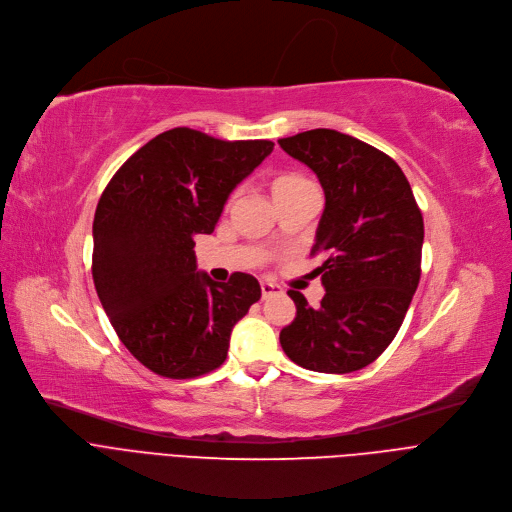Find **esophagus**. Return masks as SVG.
Wrapping results in <instances>:
<instances>
[{
  "label": "esophagus",
  "mask_w": 512,
  "mask_h": 512,
  "mask_svg": "<svg viewBox=\"0 0 512 512\" xmlns=\"http://www.w3.org/2000/svg\"><path fill=\"white\" fill-rule=\"evenodd\" d=\"M278 292H282V288L278 286V284H274V282H261V294H263V299H267V297H272V294H278Z\"/></svg>",
  "instance_id": "34e87169"
}]
</instances>
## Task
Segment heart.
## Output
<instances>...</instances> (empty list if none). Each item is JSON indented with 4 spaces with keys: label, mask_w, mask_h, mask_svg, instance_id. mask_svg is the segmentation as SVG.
Segmentation results:
<instances>
[{
    "label": "heart",
    "mask_w": 512,
    "mask_h": 512,
    "mask_svg": "<svg viewBox=\"0 0 512 512\" xmlns=\"http://www.w3.org/2000/svg\"><path fill=\"white\" fill-rule=\"evenodd\" d=\"M307 184H311V182L305 176L294 174V172H284V174L274 178L272 193H274V197L276 195H284V193H290V191H297V188L307 186Z\"/></svg>",
    "instance_id": "obj_1"
}]
</instances>
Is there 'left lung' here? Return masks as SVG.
<instances>
[{
    "instance_id": "left-lung-1",
    "label": "left lung",
    "mask_w": 512,
    "mask_h": 512,
    "mask_svg": "<svg viewBox=\"0 0 512 512\" xmlns=\"http://www.w3.org/2000/svg\"><path fill=\"white\" fill-rule=\"evenodd\" d=\"M309 166L326 195L311 255L326 288L319 307L297 290V317L280 332L290 361L321 373H351L394 340L421 278L423 215L396 161L330 128L280 139Z\"/></svg>"
}]
</instances>
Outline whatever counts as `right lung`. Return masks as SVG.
<instances>
[{"mask_svg": "<svg viewBox=\"0 0 512 512\" xmlns=\"http://www.w3.org/2000/svg\"><path fill=\"white\" fill-rule=\"evenodd\" d=\"M272 141H222L193 128L157 134L130 155L97 203L93 282L122 344L147 369L188 380L218 369L236 321L261 299L249 274L197 272L195 236L211 234Z\"/></svg>", "mask_w": 512, "mask_h": 512, "instance_id": "add662e5", "label": "right lung"}]
</instances>
